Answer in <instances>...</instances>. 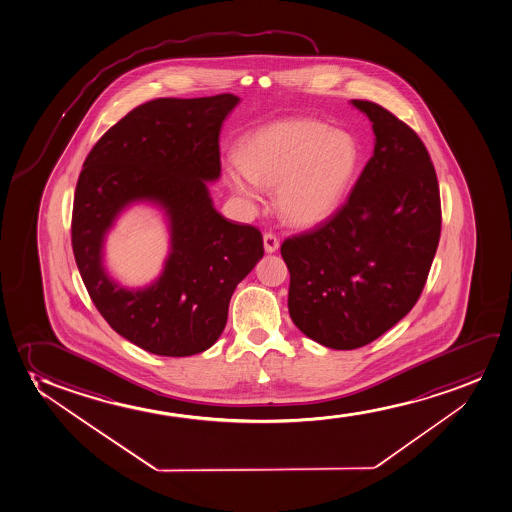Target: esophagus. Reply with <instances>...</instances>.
<instances>
[{
    "label": "esophagus",
    "mask_w": 512,
    "mask_h": 512,
    "mask_svg": "<svg viewBox=\"0 0 512 512\" xmlns=\"http://www.w3.org/2000/svg\"><path fill=\"white\" fill-rule=\"evenodd\" d=\"M264 248L267 253H274L279 248V239L276 234L266 233L264 234Z\"/></svg>",
    "instance_id": "obj_1"
}]
</instances>
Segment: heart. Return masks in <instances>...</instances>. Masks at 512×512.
<instances>
[{"mask_svg":"<svg viewBox=\"0 0 512 512\" xmlns=\"http://www.w3.org/2000/svg\"><path fill=\"white\" fill-rule=\"evenodd\" d=\"M359 151L351 135L316 121H281L260 128L236 151V165L262 189H276L279 215L293 226L328 219L351 186ZM234 191L252 193L238 173H229Z\"/></svg>","mask_w":512,"mask_h":512,"instance_id":"obj_1","label":"heart"}]
</instances>
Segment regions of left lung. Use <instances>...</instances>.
I'll return each mask as SVG.
<instances>
[{"label": "left lung", "instance_id": "obj_1", "mask_svg": "<svg viewBox=\"0 0 512 512\" xmlns=\"http://www.w3.org/2000/svg\"><path fill=\"white\" fill-rule=\"evenodd\" d=\"M373 156L332 217L286 238L288 311L321 346H366L417 304L441 234L438 177L424 142L405 121L370 100Z\"/></svg>", "mask_w": 512, "mask_h": 512}]
</instances>
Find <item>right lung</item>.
Masks as SVG:
<instances>
[{
	"mask_svg": "<svg viewBox=\"0 0 512 512\" xmlns=\"http://www.w3.org/2000/svg\"><path fill=\"white\" fill-rule=\"evenodd\" d=\"M239 99H154L109 128L83 163L74 193L71 241L81 279L114 332L158 356L212 347L234 288L264 257L259 229L224 219L206 180L219 179L222 123ZM154 200L171 220L166 271L144 291L116 286L101 266V243L133 200Z\"/></svg>",
	"mask_w": 512,
	"mask_h": 512,
	"instance_id": "add662e5",
	"label": "right lung"
}]
</instances>
